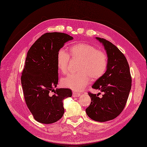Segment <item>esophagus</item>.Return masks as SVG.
<instances>
[{
    "label": "esophagus",
    "instance_id": "1",
    "mask_svg": "<svg viewBox=\"0 0 147 147\" xmlns=\"http://www.w3.org/2000/svg\"><path fill=\"white\" fill-rule=\"evenodd\" d=\"M79 96H80V93H76V92H73V97H79Z\"/></svg>",
    "mask_w": 147,
    "mask_h": 147
}]
</instances>
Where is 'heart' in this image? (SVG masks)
Wrapping results in <instances>:
<instances>
[{"label":"heart","instance_id":"heart-1","mask_svg":"<svg viewBox=\"0 0 147 147\" xmlns=\"http://www.w3.org/2000/svg\"><path fill=\"white\" fill-rule=\"evenodd\" d=\"M69 55L73 59L79 61L77 68L79 71L61 79L63 87L74 91L82 90L90 83L91 78L92 80L100 79L107 69L108 59L105 52L97 50L95 47L88 43H78L69 47L68 53L62 48L57 51V67L63 74L68 71Z\"/></svg>","mask_w":147,"mask_h":147}]
</instances>
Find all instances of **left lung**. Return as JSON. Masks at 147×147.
<instances>
[{
	"label": "left lung",
	"mask_w": 147,
	"mask_h": 147,
	"mask_svg": "<svg viewBox=\"0 0 147 147\" xmlns=\"http://www.w3.org/2000/svg\"><path fill=\"white\" fill-rule=\"evenodd\" d=\"M96 39L104 47L108 65L106 72L92 88L100 90L104 94L99 97L89 92L91 101L85 111L91 119L102 122L116 118L123 110L131 88V77L124 54L111 42L103 38Z\"/></svg>",
	"instance_id": "left-lung-1"
}]
</instances>
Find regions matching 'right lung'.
I'll return each instance as SVG.
<instances>
[{
	"mask_svg": "<svg viewBox=\"0 0 147 147\" xmlns=\"http://www.w3.org/2000/svg\"><path fill=\"white\" fill-rule=\"evenodd\" d=\"M73 37L62 32H47L40 37L27 53L21 76L24 98L36 121L49 124L64 114L63 99L71 97V90L56 88L58 84L57 51ZM53 91L55 94H50Z\"/></svg>",
	"mask_w": 147,
	"mask_h": 147,
	"instance_id": "right-lung-1",
	"label": "right lung"
}]
</instances>
